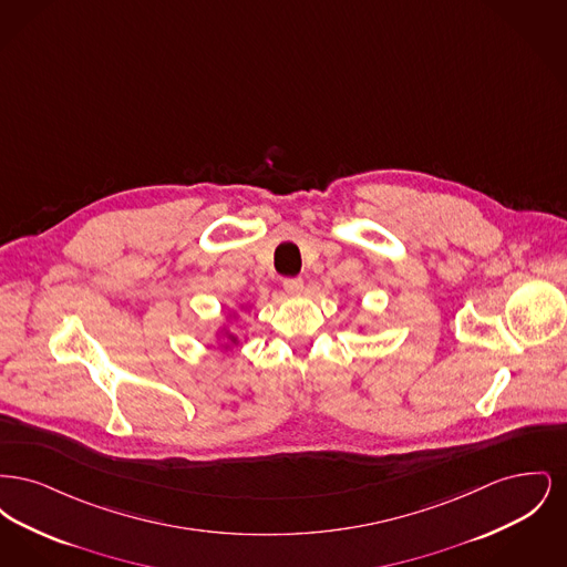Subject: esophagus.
I'll return each mask as SVG.
<instances>
[{
    "label": "esophagus",
    "instance_id": "esophagus-1",
    "mask_svg": "<svg viewBox=\"0 0 567 567\" xmlns=\"http://www.w3.org/2000/svg\"><path fill=\"white\" fill-rule=\"evenodd\" d=\"M285 291H287L289 296H301V291H303V280H301V278H287V280H285Z\"/></svg>",
    "mask_w": 567,
    "mask_h": 567
}]
</instances>
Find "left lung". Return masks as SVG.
<instances>
[{"instance_id": "8db88e82", "label": "left lung", "mask_w": 567, "mask_h": 567, "mask_svg": "<svg viewBox=\"0 0 567 567\" xmlns=\"http://www.w3.org/2000/svg\"><path fill=\"white\" fill-rule=\"evenodd\" d=\"M359 329H361V327H359Z\"/></svg>"}]
</instances>
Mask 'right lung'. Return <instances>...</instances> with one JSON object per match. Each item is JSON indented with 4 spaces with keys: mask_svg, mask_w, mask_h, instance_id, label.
Listing matches in <instances>:
<instances>
[{
    "mask_svg": "<svg viewBox=\"0 0 567 567\" xmlns=\"http://www.w3.org/2000/svg\"><path fill=\"white\" fill-rule=\"evenodd\" d=\"M252 306L248 303V306H240L238 310H231L223 321H220V324L216 327L215 329V344L223 352H229V351H236L238 347H243V340H240V333H236L234 329H231V324H234V321L240 317V312H244V310H250ZM244 342H246V338H244Z\"/></svg>",
    "mask_w": 567,
    "mask_h": 567,
    "instance_id": "obj_1",
    "label": "right lung"
}]
</instances>
